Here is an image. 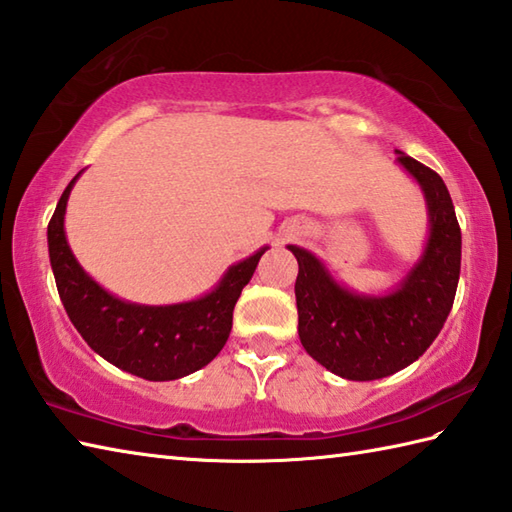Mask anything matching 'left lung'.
<instances>
[{
  "instance_id": "1",
  "label": "left lung",
  "mask_w": 512,
  "mask_h": 512,
  "mask_svg": "<svg viewBox=\"0 0 512 512\" xmlns=\"http://www.w3.org/2000/svg\"><path fill=\"white\" fill-rule=\"evenodd\" d=\"M398 162L427 200L429 239L394 292L356 295L336 284L306 248L288 246L299 262L295 295L301 345L314 361L347 380L385 378L418 361L440 334L458 290L462 233L447 184L402 151Z\"/></svg>"
}]
</instances>
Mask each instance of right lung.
Returning <instances> with one entry per match:
<instances>
[{
    "label": "right lung",
    "mask_w": 512,
    "mask_h": 512,
    "mask_svg": "<svg viewBox=\"0 0 512 512\" xmlns=\"http://www.w3.org/2000/svg\"><path fill=\"white\" fill-rule=\"evenodd\" d=\"M72 182L48 224L54 281L70 321L96 354L145 380H176L220 354L233 325V308L266 248L231 266L209 295L173 306H140L103 290L76 262L63 231Z\"/></svg>",
    "instance_id": "1"
}]
</instances>
